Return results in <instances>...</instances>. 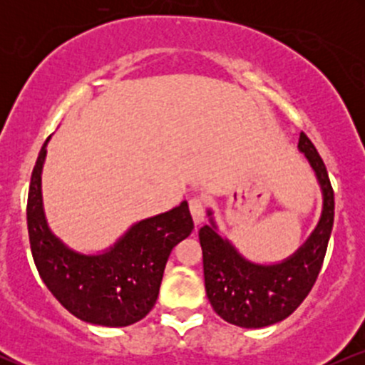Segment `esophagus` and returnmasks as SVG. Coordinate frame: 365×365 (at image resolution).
Wrapping results in <instances>:
<instances>
[{"mask_svg":"<svg viewBox=\"0 0 365 365\" xmlns=\"http://www.w3.org/2000/svg\"><path fill=\"white\" fill-rule=\"evenodd\" d=\"M188 209H190L192 220L195 225H200L204 221V200L200 197H192L188 200Z\"/></svg>","mask_w":365,"mask_h":365,"instance_id":"obj_1","label":"esophagus"}]
</instances>
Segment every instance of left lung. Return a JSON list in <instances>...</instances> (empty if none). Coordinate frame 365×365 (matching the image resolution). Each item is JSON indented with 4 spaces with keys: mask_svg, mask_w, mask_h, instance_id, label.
<instances>
[{
    "mask_svg": "<svg viewBox=\"0 0 365 365\" xmlns=\"http://www.w3.org/2000/svg\"><path fill=\"white\" fill-rule=\"evenodd\" d=\"M299 149L316 171L322 190V215L312 235L295 254L278 264H255L217 233L212 217L211 225L199 230L207 299L217 316L230 324L264 328L287 319L319 276L333 230L334 194L324 161L304 132Z\"/></svg>",
    "mask_w": 365,
    "mask_h": 365,
    "instance_id": "1",
    "label": "left lung"
}]
</instances>
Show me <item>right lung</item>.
<instances>
[{
	"label": "right lung",
	"mask_w": 365,
	"mask_h": 365,
	"mask_svg": "<svg viewBox=\"0 0 365 365\" xmlns=\"http://www.w3.org/2000/svg\"><path fill=\"white\" fill-rule=\"evenodd\" d=\"M48 140L32 170L27 199L29 240L41 279L81 321L121 328L144 319L158 300L171 250L194 230L188 204L183 200L139 221L106 252H75L53 235L44 217L41 171Z\"/></svg>",
	"instance_id": "obj_1"
}]
</instances>
